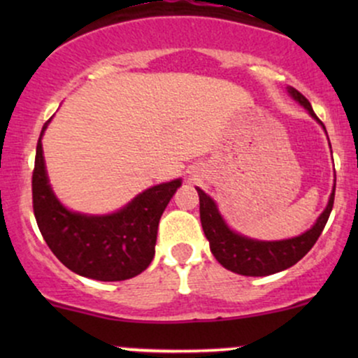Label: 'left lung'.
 Wrapping results in <instances>:
<instances>
[{"label": "left lung", "instance_id": "left-lung-1", "mask_svg": "<svg viewBox=\"0 0 358 358\" xmlns=\"http://www.w3.org/2000/svg\"><path fill=\"white\" fill-rule=\"evenodd\" d=\"M287 92L310 113L311 117L316 119L323 126V122L316 117L313 108L301 92H298L294 87H287ZM196 192H199L200 199L202 229L205 237L208 239V244H210L213 257L225 269L242 274V276H269V274L279 273V271H285L296 264L299 259L305 257L308 250L313 248L315 242L318 241L320 234L323 232L328 217H330L331 208H334L335 200L334 185V190H331L330 199H328V205L324 207L322 215L316 219L313 227L308 229L301 236L282 241H257L232 231L225 224L224 217L220 215L219 208H217V203L213 202L210 196L200 188H196Z\"/></svg>", "mask_w": 358, "mask_h": 358}]
</instances>
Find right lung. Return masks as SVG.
I'll use <instances>...</instances> for the list:
<instances>
[{
    "mask_svg": "<svg viewBox=\"0 0 358 358\" xmlns=\"http://www.w3.org/2000/svg\"><path fill=\"white\" fill-rule=\"evenodd\" d=\"M36 145L31 178L34 212L45 242L57 259L79 276L124 281L141 274L155 257L158 224L182 180L155 185L117 212L106 215L69 210L48 183L42 136Z\"/></svg>",
    "mask_w": 358,
    "mask_h": 358,
    "instance_id": "right-lung-1",
    "label": "right lung"
}]
</instances>
